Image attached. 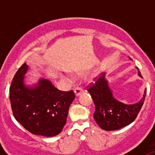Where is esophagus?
Here are the masks:
<instances>
[{"instance_id":"34e87169","label":"esophagus","mask_w":155,"mask_h":155,"mask_svg":"<svg viewBox=\"0 0 155 155\" xmlns=\"http://www.w3.org/2000/svg\"><path fill=\"white\" fill-rule=\"evenodd\" d=\"M84 91L83 88H81V87H77L76 88L74 89V93H75V95L76 96H79L82 92Z\"/></svg>"}]
</instances>
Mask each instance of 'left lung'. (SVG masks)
<instances>
[{
    "label": "left lung",
    "instance_id": "left-lung-1",
    "mask_svg": "<svg viewBox=\"0 0 155 155\" xmlns=\"http://www.w3.org/2000/svg\"><path fill=\"white\" fill-rule=\"evenodd\" d=\"M138 75L142 78L139 71ZM87 91L95 105L94 120L100 128L111 131L120 130L135 120L144 102L147 90H145L143 98L137 103L124 104L113 97L108 81L105 79V74L102 73L90 86Z\"/></svg>",
    "mask_w": 155,
    "mask_h": 155
}]
</instances>
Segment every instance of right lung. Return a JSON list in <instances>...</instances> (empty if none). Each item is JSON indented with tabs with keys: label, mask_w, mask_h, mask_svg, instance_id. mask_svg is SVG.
<instances>
[{
	"label": "right lung",
	"mask_w": 155,
	"mask_h": 155,
	"mask_svg": "<svg viewBox=\"0 0 155 155\" xmlns=\"http://www.w3.org/2000/svg\"><path fill=\"white\" fill-rule=\"evenodd\" d=\"M25 63L18 70L10 87L14 117L32 134L53 137L62 131L75 94L60 91L46 79H39L33 87L24 83L28 71Z\"/></svg>",
	"instance_id": "1"
}]
</instances>
